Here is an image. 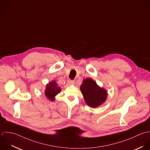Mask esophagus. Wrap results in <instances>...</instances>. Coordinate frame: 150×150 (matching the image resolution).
Masks as SVG:
<instances>
[{"label": "esophagus", "mask_w": 150, "mask_h": 150, "mask_svg": "<svg viewBox=\"0 0 150 150\" xmlns=\"http://www.w3.org/2000/svg\"><path fill=\"white\" fill-rule=\"evenodd\" d=\"M67 83H68V84H69V85H73V84H74V80H68Z\"/></svg>", "instance_id": "1"}]
</instances>
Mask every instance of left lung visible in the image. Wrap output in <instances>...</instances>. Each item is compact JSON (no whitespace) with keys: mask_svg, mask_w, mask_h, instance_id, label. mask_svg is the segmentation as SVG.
Here are the masks:
<instances>
[{"mask_svg":"<svg viewBox=\"0 0 150 150\" xmlns=\"http://www.w3.org/2000/svg\"><path fill=\"white\" fill-rule=\"evenodd\" d=\"M80 90L86 103L91 108L99 106L107 98V91L100 87L94 80L90 78L83 80Z\"/></svg>","mask_w":150,"mask_h":150,"instance_id":"1","label":"left lung"}]
</instances>
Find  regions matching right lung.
I'll use <instances>...</instances> for the list:
<instances>
[{
  "mask_svg": "<svg viewBox=\"0 0 150 150\" xmlns=\"http://www.w3.org/2000/svg\"><path fill=\"white\" fill-rule=\"evenodd\" d=\"M61 92V88L59 87L55 81H52L46 86L45 95L48 100L52 101L54 100L55 96Z\"/></svg>",
  "mask_w": 150,
  "mask_h": 150,
  "instance_id": "1",
  "label": "right lung"
}]
</instances>
